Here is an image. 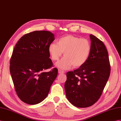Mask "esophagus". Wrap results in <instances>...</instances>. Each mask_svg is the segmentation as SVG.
I'll return each instance as SVG.
<instances>
[{
	"instance_id": "esophagus-1",
	"label": "esophagus",
	"mask_w": 121,
	"mask_h": 121,
	"mask_svg": "<svg viewBox=\"0 0 121 121\" xmlns=\"http://www.w3.org/2000/svg\"><path fill=\"white\" fill-rule=\"evenodd\" d=\"M58 73H64V72H63V71H62L61 69H59L58 70Z\"/></svg>"
}]
</instances>
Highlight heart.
Wrapping results in <instances>:
<instances>
[{"label": "heart", "instance_id": "1", "mask_svg": "<svg viewBox=\"0 0 121 121\" xmlns=\"http://www.w3.org/2000/svg\"><path fill=\"white\" fill-rule=\"evenodd\" d=\"M91 44L88 40L73 35L62 37L58 44L52 43L48 47V52L52 59L57 61L64 52L65 57L56 65L61 69H66L73 65L79 68L84 65L90 56Z\"/></svg>", "mask_w": 121, "mask_h": 121}]
</instances>
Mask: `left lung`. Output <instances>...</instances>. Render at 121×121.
I'll return each instance as SVG.
<instances>
[{
    "instance_id": "8db88e82",
    "label": "left lung",
    "mask_w": 121,
    "mask_h": 121,
    "mask_svg": "<svg viewBox=\"0 0 121 121\" xmlns=\"http://www.w3.org/2000/svg\"><path fill=\"white\" fill-rule=\"evenodd\" d=\"M91 51L86 63L79 69L68 72L64 87L66 98L74 106L88 107L102 95L110 73L107 49L103 42L90 35Z\"/></svg>"
}]
</instances>
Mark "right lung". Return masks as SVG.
Here are the masks:
<instances>
[{
	"mask_svg": "<svg viewBox=\"0 0 121 121\" xmlns=\"http://www.w3.org/2000/svg\"><path fill=\"white\" fill-rule=\"evenodd\" d=\"M55 40L49 31L36 30L23 35L17 42L10 59V70L15 91L22 102L35 105L47 97L58 75L49 58L48 47Z\"/></svg>",
	"mask_w": 121,
	"mask_h": 121,
	"instance_id": "add662e5",
	"label": "right lung"
}]
</instances>
